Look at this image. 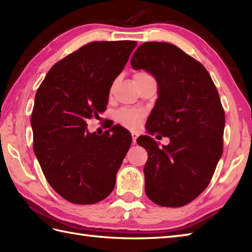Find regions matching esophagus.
Wrapping results in <instances>:
<instances>
[{"instance_id": "esophagus-1", "label": "esophagus", "mask_w": 252, "mask_h": 252, "mask_svg": "<svg viewBox=\"0 0 252 252\" xmlns=\"http://www.w3.org/2000/svg\"><path fill=\"white\" fill-rule=\"evenodd\" d=\"M131 135H132L133 143H136V138H137V136H138V133L135 132V131H132V132H131Z\"/></svg>"}]
</instances>
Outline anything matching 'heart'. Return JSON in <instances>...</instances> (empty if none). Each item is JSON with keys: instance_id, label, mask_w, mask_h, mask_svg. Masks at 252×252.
Returning <instances> with one entry per match:
<instances>
[{"instance_id": "heart-1", "label": "heart", "mask_w": 252, "mask_h": 252, "mask_svg": "<svg viewBox=\"0 0 252 252\" xmlns=\"http://www.w3.org/2000/svg\"><path fill=\"white\" fill-rule=\"evenodd\" d=\"M145 72H138L136 74H141ZM142 112L135 110V109H129V108H123L117 112L116 119L117 121L121 123L122 126L134 127L138 125V122L142 119Z\"/></svg>"}]
</instances>
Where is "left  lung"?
<instances>
[{
  "label": "left lung",
  "instance_id": "1",
  "mask_svg": "<svg viewBox=\"0 0 252 252\" xmlns=\"http://www.w3.org/2000/svg\"><path fill=\"white\" fill-rule=\"evenodd\" d=\"M131 66L151 73L158 84L146 122L149 135L136 140L148 153L146 195L162 207L185 206L206 189L222 157L225 114L220 96L206 68L173 44L143 43ZM156 131L170 138L169 146L158 147L150 137Z\"/></svg>",
  "mask_w": 252,
  "mask_h": 252
}]
</instances>
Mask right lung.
<instances>
[{"label":"right lung","mask_w":252,"mask_h":252,"mask_svg":"<svg viewBox=\"0 0 252 252\" xmlns=\"http://www.w3.org/2000/svg\"><path fill=\"white\" fill-rule=\"evenodd\" d=\"M135 41L91 42L56 63L37 89L31 126L33 151L57 194L79 205L105 199L129 151L127 130L90 133L87 120L106 110L115 79Z\"/></svg>","instance_id":"obj_1"}]
</instances>
